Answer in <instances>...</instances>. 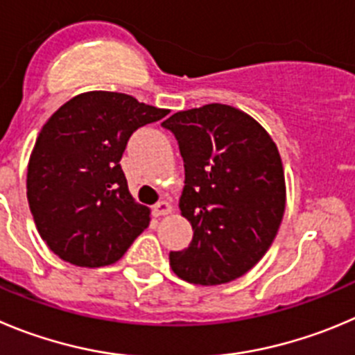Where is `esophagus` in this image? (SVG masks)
I'll return each mask as SVG.
<instances>
[{
	"mask_svg": "<svg viewBox=\"0 0 355 355\" xmlns=\"http://www.w3.org/2000/svg\"><path fill=\"white\" fill-rule=\"evenodd\" d=\"M171 211H173V207H171L168 201H159L157 205L152 207V215H154V217H162V215H168L171 214Z\"/></svg>",
	"mask_w": 355,
	"mask_h": 355,
	"instance_id": "1",
	"label": "esophagus"
}]
</instances>
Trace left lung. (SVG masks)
Returning <instances> with one entry per match:
<instances>
[{"mask_svg":"<svg viewBox=\"0 0 355 355\" xmlns=\"http://www.w3.org/2000/svg\"><path fill=\"white\" fill-rule=\"evenodd\" d=\"M178 141L185 180L182 215L193 226L171 270L217 286L247 273L268 252L286 210L282 159L266 129L245 112L211 103L162 122Z\"/></svg>","mask_w":355,"mask_h":355,"instance_id":"left-lung-1","label":"left lung"}]
</instances>
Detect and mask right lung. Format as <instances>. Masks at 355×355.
<instances>
[{
  "label": "right lung",
  "mask_w": 355,
  "mask_h": 355,
  "mask_svg": "<svg viewBox=\"0 0 355 355\" xmlns=\"http://www.w3.org/2000/svg\"><path fill=\"white\" fill-rule=\"evenodd\" d=\"M170 110L129 94L82 92L51 115L28 164V201L52 252L82 268L114 264L150 223L128 189L121 157L138 128Z\"/></svg>",
  "instance_id": "1"
}]
</instances>
